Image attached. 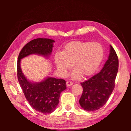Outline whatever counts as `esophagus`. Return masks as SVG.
<instances>
[{
  "label": "esophagus",
  "instance_id": "esophagus-1",
  "mask_svg": "<svg viewBox=\"0 0 131 131\" xmlns=\"http://www.w3.org/2000/svg\"><path fill=\"white\" fill-rule=\"evenodd\" d=\"M73 84V82H70V81L66 82V85H67L68 87H70V86H72Z\"/></svg>",
  "mask_w": 131,
  "mask_h": 131
}]
</instances>
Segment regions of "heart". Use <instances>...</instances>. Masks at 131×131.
I'll return each instance as SVG.
<instances>
[{
    "label": "heart",
    "instance_id": "heart-1",
    "mask_svg": "<svg viewBox=\"0 0 131 131\" xmlns=\"http://www.w3.org/2000/svg\"><path fill=\"white\" fill-rule=\"evenodd\" d=\"M103 57V48L99 43L75 41L65 45L62 52H57L54 60L58 70L63 76H66L73 65L75 70L72 78L77 79L81 76H92L101 65Z\"/></svg>",
    "mask_w": 131,
    "mask_h": 131
}]
</instances>
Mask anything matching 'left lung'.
Masks as SVG:
<instances>
[{"label": "left lung", "instance_id": "8db88e82", "mask_svg": "<svg viewBox=\"0 0 131 131\" xmlns=\"http://www.w3.org/2000/svg\"><path fill=\"white\" fill-rule=\"evenodd\" d=\"M118 70V57L110 45L108 59L100 72L81 83L83 91L79 103L84 110L95 111L105 105L114 90Z\"/></svg>", "mask_w": 131, "mask_h": 131}]
</instances>
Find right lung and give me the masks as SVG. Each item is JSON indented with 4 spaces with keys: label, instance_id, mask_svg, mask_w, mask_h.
Returning <instances> with one entry per match:
<instances>
[{
    "label": "right lung",
    "instance_id": "obj_1",
    "mask_svg": "<svg viewBox=\"0 0 131 131\" xmlns=\"http://www.w3.org/2000/svg\"><path fill=\"white\" fill-rule=\"evenodd\" d=\"M55 41L38 38L27 43L19 52L17 62V77L19 84L31 107L43 114L51 113L59 103L61 93L66 89L63 79L46 77L39 82L26 78L21 68V61L29 55L36 54L48 58L52 51Z\"/></svg>",
    "mask_w": 131,
    "mask_h": 131
}]
</instances>
